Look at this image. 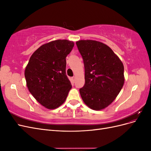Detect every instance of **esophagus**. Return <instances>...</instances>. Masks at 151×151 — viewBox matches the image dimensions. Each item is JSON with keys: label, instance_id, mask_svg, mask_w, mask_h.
<instances>
[{"label": "esophagus", "instance_id": "obj_1", "mask_svg": "<svg viewBox=\"0 0 151 151\" xmlns=\"http://www.w3.org/2000/svg\"><path fill=\"white\" fill-rule=\"evenodd\" d=\"M76 77L75 76H74V77H72V81L73 83H74V82L76 81Z\"/></svg>", "mask_w": 151, "mask_h": 151}]
</instances>
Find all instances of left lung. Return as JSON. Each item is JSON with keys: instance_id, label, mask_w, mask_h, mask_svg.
Here are the masks:
<instances>
[{"instance_id": "1", "label": "left lung", "mask_w": 151, "mask_h": 151, "mask_svg": "<svg viewBox=\"0 0 151 151\" xmlns=\"http://www.w3.org/2000/svg\"><path fill=\"white\" fill-rule=\"evenodd\" d=\"M77 47L83 58L85 84L79 89L84 103L94 110L108 106L124 84L122 62L108 45L95 40H79Z\"/></svg>"}]
</instances>
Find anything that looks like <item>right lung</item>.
<instances>
[{
    "label": "right lung",
    "mask_w": 151,
    "mask_h": 151,
    "mask_svg": "<svg viewBox=\"0 0 151 151\" xmlns=\"http://www.w3.org/2000/svg\"><path fill=\"white\" fill-rule=\"evenodd\" d=\"M74 43L58 40L45 43L31 56L24 76L31 94L47 109L57 108L65 102L72 85L66 75V57Z\"/></svg>",
    "instance_id": "add662e5"
}]
</instances>
